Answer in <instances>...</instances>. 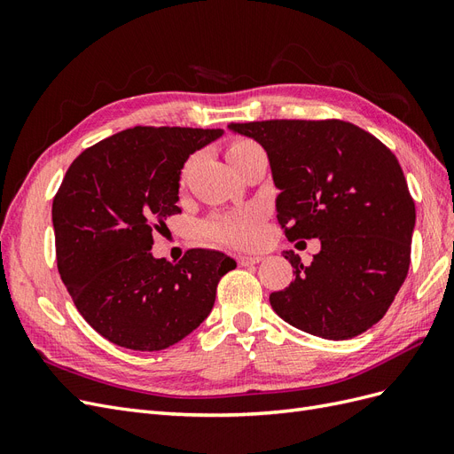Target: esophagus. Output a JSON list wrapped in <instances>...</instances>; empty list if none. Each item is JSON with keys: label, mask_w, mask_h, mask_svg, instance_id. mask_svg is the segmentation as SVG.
I'll use <instances>...</instances> for the list:
<instances>
[{"label": "esophagus", "mask_w": 454, "mask_h": 454, "mask_svg": "<svg viewBox=\"0 0 454 454\" xmlns=\"http://www.w3.org/2000/svg\"><path fill=\"white\" fill-rule=\"evenodd\" d=\"M261 259H263L261 255H240V257H239V263H240L242 267H248V265H257Z\"/></svg>", "instance_id": "34e87169"}]
</instances>
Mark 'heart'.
Listing matches in <instances>:
<instances>
[{
  "label": "heart",
  "instance_id": "obj_1",
  "mask_svg": "<svg viewBox=\"0 0 454 454\" xmlns=\"http://www.w3.org/2000/svg\"><path fill=\"white\" fill-rule=\"evenodd\" d=\"M259 149L261 147L252 140H237L229 145L227 159L231 160V164H235L237 160L248 157L250 153H254V151H259ZM193 162H195V159H191L185 164L184 180L187 177L191 167H193ZM208 232L219 242L242 246V248L244 246H252L257 242L259 232H261V212L257 208H246L240 212L217 215L210 222Z\"/></svg>",
  "mask_w": 454,
  "mask_h": 454
}]
</instances>
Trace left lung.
<instances>
[{"mask_svg": "<svg viewBox=\"0 0 454 454\" xmlns=\"http://www.w3.org/2000/svg\"><path fill=\"white\" fill-rule=\"evenodd\" d=\"M267 151L287 240L320 239L310 265L284 252L295 280L269 301L284 322L322 339L375 325L407 277L415 202L400 162L339 119L231 122Z\"/></svg>", "mask_w": 454, "mask_h": 454, "instance_id": "obj_1", "label": "left lung"}]
</instances>
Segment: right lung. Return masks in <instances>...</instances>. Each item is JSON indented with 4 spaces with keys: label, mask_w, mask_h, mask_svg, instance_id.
Here are the masks:
<instances>
[{
    "label": "right lung",
    "mask_w": 454,
    "mask_h": 454,
    "mask_svg": "<svg viewBox=\"0 0 454 454\" xmlns=\"http://www.w3.org/2000/svg\"><path fill=\"white\" fill-rule=\"evenodd\" d=\"M222 129L134 127L85 149L52 200L60 278L81 316L114 345L164 350L197 329L217 282L237 261L187 250L180 263L151 254L153 231L180 214L189 155Z\"/></svg>",
    "instance_id": "obj_1"
}]
</instances>
